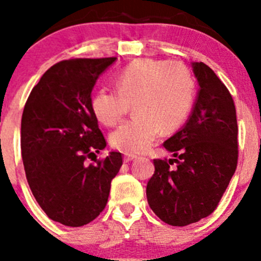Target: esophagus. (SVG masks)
Wrapping results in <instances>:
<instances>
[{"label":"esophagus","mask_w":261,"mask_h":261,"mask_svg":"<svg viewBox=\"0 0 261 261\" xmlns=\"http://www.w3.org/2000/svg\"><path fill=\"white\" fill-rule=\"evenodd\" d=\"M136 158H137V156L133 155V154H125V155H124V162L129 163L130 161H135Z\"/></svg>","instance_id":"1"}]
</instances>
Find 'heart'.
Wrapping results in <instances>:
<instances>
[{"mask_svg": "<svg viewBox=\"0 0 261 261\" xmlns=\"http://www.w3.org/2000/svg\"><path fill=\"white\" fill-rule=\"evenodd\" d=\"M117 90L100 87L91 98V110L107 126L119 124L135 105L136 117L114 130L111 145L128 154L150 149L161 129L175 130L190 115L195 80L180 62L138 60L116 77Z\"/></svg>", "mask_w": 261, "mask_h": 261, "instance_id": "b5f03b06", "label": "heart"}]
</instances>
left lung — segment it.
I'll return each instance as SVG.
<instances>
[{
	"mask_svg": "<svg viewBox=\"0 0 261 261\" xmlns=\"http://www.w3.org/2000/svg\"><path fill=\"white\" fill-rule=\"evenodd\" d=\"M199 93L186 125L163 146L174 159H154L146 186L151 211L171 226L208 217L231 180L238 163V124L234 100L204 62H192ZM177 163V167L169 166Z\"/></svg>",
	"mask_w": 261,
	"mask_h": 261,
	"instance_id": "8db88e82",
	"label": "left lung"
}]
</instances>
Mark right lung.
Here are the masks:
<instances>
[{"instance_id": "add662e5", "label": "right lung", "mask_w": 261, "mask_h": 261, "mask_svg": "<svg viewBox=\"0 0 261 261\" xmlns=\"http://www.w3.org/2000/svg\"><path fill=\"white\" fill-rule=\"evenodd\" d=\"M115 60L57 62L32 89L23 110L20 150L32 195L50 220L70 227L102 213L123 165L117 151L86 163L107 145L91 110V91Z\"/></svg>"}]
</instances>
